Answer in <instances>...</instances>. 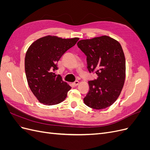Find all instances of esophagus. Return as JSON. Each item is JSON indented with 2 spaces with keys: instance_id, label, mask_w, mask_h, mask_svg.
Returning <instances> with one entry per match:
<instances>
[{
  "instance_id": "obj_1",
  "label": "esophagus",
  "mask_w": 150,
  "mask_h": 150,
  "mask_svg": "<svg viewBox=\"0 0 150 150\" xmlns=\"http://www.w3.org/2000/svg\"><path fill=\"white\" fill-rule=\"evenodd\" d=\"M79 81H75V82H74V83H72V84H73V85H74V86H78V85L79 84Z\"/></svg>"
}]
</instances>
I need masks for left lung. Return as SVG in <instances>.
I'll return each instance as SVG.
<instances>
[{
  "label": "left lung",
  "instance_id": "obj_1",
  "mask_svg": "<svg viewBox=\"0 0 150 150\" xmlns=\"http://www.w3.org/2000/svg\"><path fill=\"white\" fill-rule=\"evenodd\" d=\"M78 47L87 56L89 71H96V79L88 81L89 91L84 98L88 106L103 110L118 98L125 84L126 61L120 43L108 35L80 40Z\"/></svg>",
  "mask_w": 150,
  "mask_h": 150
}]
</instances>
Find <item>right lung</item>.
<instances>
[{
    "label": "right lung",
    "instance_id": "1",
    "mask_svg": "<svg viewBox=\"0 0 150 150\" xmlns=\"http://www.w3.org/2000/svg\"><path fill=\"white\" fill-rule=\"evenodd\" d=\"M79 39H62L56 35L40 38L29 47L25 57V71L29 88L38 100L45 105L61 103L71 86L53 72L57 62Z\"/></svg>",
    "mask_w": 150,
    "mask_h": 150
}]
</instances>
